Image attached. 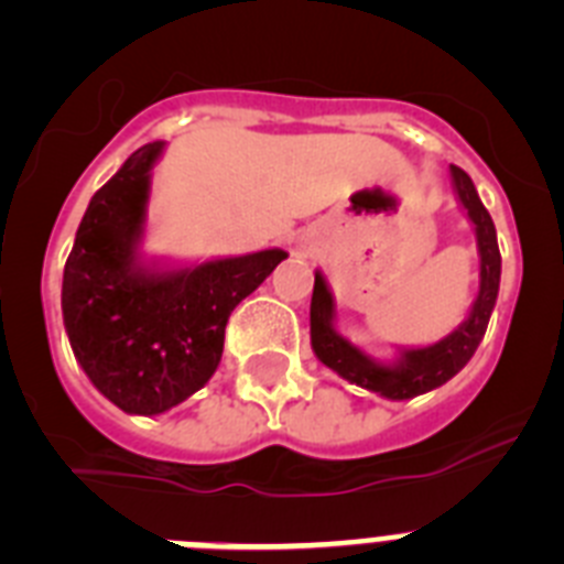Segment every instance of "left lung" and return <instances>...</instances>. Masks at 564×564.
Wrapping results in <instances>:
<instances>
[{
	"mask_svg": "<svg viewBox=\"0 0 564 564\" xmlns=\"http://www.w3.org/2000/svg\"><path fill=\"white\" fill-rule=\"evenodd\" d=\"M452 186H455L457 203L463 206L466 217L475 226L477 253H480V291H477L475 305L463 318V325L452 330L441 341L430 347H403L392 364H381L372 356L350 344L336 330V302L327 288L325 276L316 273L311 299V344L316 358L333 372L347 378L356 387L378 392L390 401H406V398L423 395V392L437 390L443 383L455 378L468 364L486 336L488 318L495 311L497 291H500V248H497V231L491 223V214L477 197V188L463 169L452 166Z\"/></svg>",
	"mask_w": 564,
	"mask_h": 564,
	"instance_id": "8db88e82",
	"label": "left lung"
}]
</instances>
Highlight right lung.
I'll return each mask as SVG.
<instances>
[{
    "instance_id": "obj_1",
    "label": "right lung",
    "mask_w": 564,
    "mask_h": 564,
    "mask_svg": "<svg viewBox=\"0 0 564 564\" xmlns=\"http://www.w3.org/2000/svg\"><path fill=\"white\" fill-rule=\"evenodd\" d=\"M161 152L163 141L141 147L93 194L62 282L69 347L93 387L129 415H161L206 387L231 311L288 257L268 248L188 268L147 265L141 242Z\"/></svg>"
}]
</instances>
